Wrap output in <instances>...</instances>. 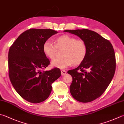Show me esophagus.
I'll use <instances>...</instances> for the list:
<instances>
[{
    "instance_id": "esophagus-1",
    "label": "esophagus",
    "mask_w": 124,
    "mask_h": 124,
    "mask_svg": "<svg viewBox=\"0 0 124 124\" xmlns=\"http://www.w3.org/2000/svg\"><path fill=\"white\" fill-rule=\"evenodd\" d=\"M61 71L62 75H64L65 74H66L67 73H66V71L65 70H63V69L61 70Z\"/></svg>"
}]
</instances>
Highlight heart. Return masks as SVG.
Here are the masks:
<instances>
[{
  "instance_id": "1",
  "label": "heart",
  "mask_w": 124,
  "mask_h": 124,
  "mask_svg": "<svg viewBox=\"0 0 124 124\" xmlns=\"http://www.w3.org/2000/svg\"><path fill=\"white\" fill-rule=\"evenodd\" d=\"M54 44L49 40L44 43L43 51L47 57L54 58L57 50H62L61 58H56L51 62V66L60 69L66 68L73 63H81L86 57L88 51L85 42L82 39L69 35H63L55 38Z\"/></svg>"
}]
</instances>
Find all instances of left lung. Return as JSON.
<instances>
[{
  "label": "left lung",
  "instance_id": "obj_1",
  "mask_svg": "<svg viewBox=\"0 0 124 124\" xmlns=\"http://www.w3.org/2000/svg\"><path fill=\"white\" fill-rule=\"evenodd\" d=\"M64 31L78 36L87 44L85 59L68 73L73 78L70 85L73 97L80 102H91L102 95L113 78L116 67L113 47L108 40L88 29Z\"/></svg>",
  "mask_w": 124,
  "mask_h": 124
}]
</instances>
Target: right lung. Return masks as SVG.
Here are the masks:
<instances>
[{
    "mask_svg": "<svg viewBox=\"0 0 124 124\" xmlns=\"http://www.w3.org/2000/svg\"><path fill=\"white\" fill-rule=\"evenodd\" d=\"M57 33L51 29H30L20 35L9 49L10 81L19 95L29 102L46 100L52 90L51 85L61 75L58 68L44 70L50 61L43 51V45Z\"/></svg>",
    "mask_w": 124,
    "mask_h": 124,
    "instance_id": "1",
    "label": "right lung"
}]
</instances>
